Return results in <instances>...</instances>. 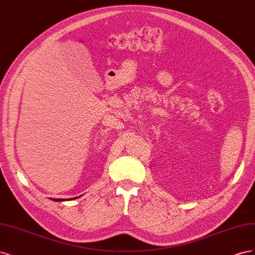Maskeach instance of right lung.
I'll return each instance as SVG.
<instances>
[{
  "label": "right lung",
  "mask_w": 255,
  "mask_h": 255,
  "mask_svg": "<svg viewBox=\"0 0 255 255\" xmlns=\"http://www.w3.org/2000/svg\"><path fill=\"white\" fill-rule=\"evenodd\" d=\"M72 199H75V198H72ZM63 200V199H61ZM61 200H59V199H54V201H61ZM69 200H71V199H69Z\"/></svg>",
  "instance_id": "add662e5"
}]
</instances>
